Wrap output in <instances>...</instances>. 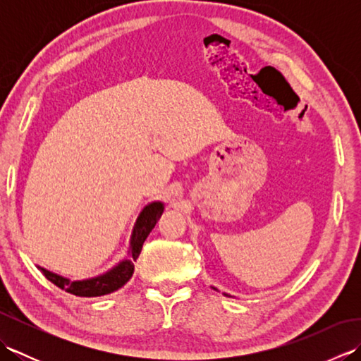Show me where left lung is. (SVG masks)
Returning <instances> with one entry per match:
<instances>
[{
    "label": "left lung",
    "instance_id": "obj_1",
    "mask_svg": "<svg viewBox=\"0 0 361 361\" xmlns=\"http://www.w3.org/2000/svg\"><path fill=\"white\" fill-rule=\"evenodd\" d=\"M212 288H214V290H217V288H216V287H212ZM225 296H229V295H226V293H225Z\"/></svg>",
    "mask_w": 361,
    "mask_h": 361
}]
</instances>
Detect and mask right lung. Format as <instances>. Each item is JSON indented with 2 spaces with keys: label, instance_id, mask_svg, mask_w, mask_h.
<instances>
[{
  "label": "right lung",
  "instance_id": "right-lung-1",
  "mask_svg": "<svg viewBox=\"0 0 361 361\" xmlns=\"http://www.w3.org/2000/svg\"><path fill=\"white\" fill-rule=\"evenodd\" d=\"M164 212V203L161 202H152L141 211L140 216L136 219V224L133 226L132 237H130V247H128V257L121 260L118 265L110 268L109 271L104 274H99L96 278L82 279V281H71L63 276L52 273L46 270L43 267H38L42 273L57 287L68 291V293L83 298H94V296H104L113 293V291L124 287L130 281L135 271V262L137 256L141 255L142 243L147 239L150 231L155 228L157 221L159 220L161 214Z\"/></svg>",
  "mask_w": 361,
  "mask_h": 361
}]
</instances>
